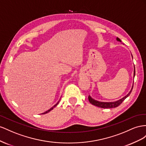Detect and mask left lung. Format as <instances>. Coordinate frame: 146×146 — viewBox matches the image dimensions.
<instances>
[{"label":"left lung","mask_w":146,"mask_h":146,"mask_svg":"<svg viewBox=\"0 0 146 146\" xmlns=\"http://www.w3.org/2000/svg\"><path fill=\"white\" fill-rule=\"evenodd\" d=\"M116 40L118 41H120V42H122L121 40H120V38H119L118 37L116 38ZM132 56V55H131ZM133 58V56H132ZM135 66H134V74H133V78H135ZM133 86L131 87V89L130 90V91L129 92V93L125 95V96L123 97L122 98L119 100L117 101H115V102H99L96 100H95L94 98H92L90 97V95H89L88 98H89V102L92 104V105H94L95 106H96L97 107L99 108H116L118 106H119L120 104H121L123 101L126 98H127L130 94H131L132 89H133Z\"/></svg>","instance_id":"8db88e82"}]
</instances>
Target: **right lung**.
Instances as JSON below:
<instances>
[{
  "instance_id": "obj_1",
  "label": "right lung",
  "mask_w": 146,
  "mask_h": 146,
  "mask_svg": "<svg viewBox=\"0 0 146 146\" xmlns=\"http://www.w3.org/2000/svg\"><path fill=\"white\" fill-rule=\"evenodd\" d=\"M59 102H60V100H59V102H57V103L56 104V105H55L54 106H52V107L51 108H50V109H49V110H48V111H46V112H43V113H42V114H46V113H48V112H49V111H51V110H52L54 109V108H55V107H56V106H57V105H58V103H59Z\"/></svg>"
}]
</instances>
